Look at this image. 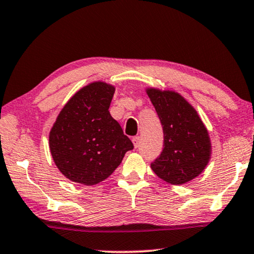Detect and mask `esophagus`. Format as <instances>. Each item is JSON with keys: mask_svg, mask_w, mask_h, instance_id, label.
<instances>
[{"mask_svg": "<svg viewBox=\"0 0 254 254\" xmlns=\"http://www.w3.org/2000/svg\"><path fill=\"white\" fill-rule=\"evenodd\" d=\"M132 142H133L135 148H138L139 144H140V136H134V138L132 139Z\"/></svg>", "mask_w": 254, "mask_h": 254, "instance_id": "esophagus-1", "label": "esophagus"}]
</instances>
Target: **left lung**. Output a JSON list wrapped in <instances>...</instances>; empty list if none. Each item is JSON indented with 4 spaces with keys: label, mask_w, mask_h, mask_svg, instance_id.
Listing matches in <instances>:
<instances>
[{
    "label": "left lung",
    "mask_w": 254,
    "mask_h": 254,
    "mask_svg": "<svg viewBox=\"0 0 254 254\" xmlns=\"http://www.w3.org/2000/svg\"><path fill=\"white\" fill-rule=\"evenodd\" d=\"M147 94L164 132L163 151L151 163V170L167 183H187L201 174L210 159L207 128L194 108L178 92L149 88Z\"/></svg>",
    "instance_id": "left-lung-1"
}]
</instances>
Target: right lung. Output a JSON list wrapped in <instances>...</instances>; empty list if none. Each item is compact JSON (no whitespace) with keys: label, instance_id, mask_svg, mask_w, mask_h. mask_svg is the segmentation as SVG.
Segmentation results:
<instances>
[{"label":"right lung","instance_id":"right-lung-1","mask_svg":"<svg viewBox=\"0 0 254 254\" xmlns=\"http://www.w3.org/2000/svg\"><path fill=\"white\" fill-rule=\"evenodd\" d=\"M114 91L102 81L81 88L62 108L50 132L55 165L75 183L94 185L106 180L133 149L108 111Z\"/></svg>","mask_w":254,"mask_h":254}]
</instances>
